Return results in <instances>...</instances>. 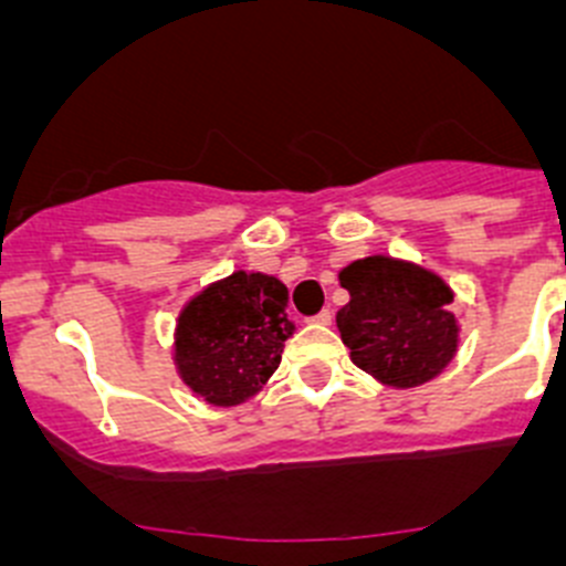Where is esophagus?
Segmentation results:
<instances>
[{
	"mask_svg": "<svg viewBox=\"0 0 566 566\" xmlns=\"http://www.w3.org/2000/svg\"><path fill=\"white\" fill-rule=\"evenodd\" d=\"M332 321H335V315H332V310H321V313L315 315V324H321V326H329Z\"/></svg>",
	"mask_w": 566,
	"mask_h": 566,
	"instance_id": "obj_1",
	"label": "esophagus"
}]
</instances>
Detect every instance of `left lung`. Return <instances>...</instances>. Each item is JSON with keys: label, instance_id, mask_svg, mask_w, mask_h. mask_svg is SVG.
I'll return each instance as SVG.
<instances>
[{"label": "left lung", "instance_id": "left-lung-1", "mask_svg": "<svg viewBox=\"0 0 566 566\" xmlns=\"http://www.w3.org/2000/svg\"><path fill=\"white\" fill-rule=\"evenodd\" d=\"M348 304L337 329L357 368L390 388H416L450 366L461 326L452 287L430 268L385 253L355 259L337 273Z\"/></svg>", "mask_w": 566, "mask_h": 566}]
</instances>
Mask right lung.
I'll use <instances>...</instances> for the list:
<instances>
[{"instance_id": "1", "label": "right lung", "mask_w": 566, "mask_h": 566, "mask_svg": "<svg viewBox=\"0 0 566 566\" xmlns=\"http://www.w3.org/2000/svg\"><path fill=\"white\" fill-rule=\"evenodd\" d=\"M290 335L282 279L234 271L184 304L172 335V363L181 382L203 402L234 408L265 388Z\"/></svg>"}]
</instances>
